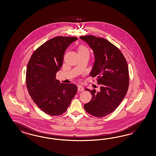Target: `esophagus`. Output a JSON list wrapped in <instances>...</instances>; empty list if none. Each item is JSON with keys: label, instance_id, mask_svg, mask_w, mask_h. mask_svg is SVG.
Wrapping results in <instances>:
<instances>
[{"label": "esophagus", "instance_id": "obj_1", "mask_svg": "<svg viewBox=\"0 0 156 156\" xmlns=\"http://www.w3.org/2000/svg\"><path fill=\"white\" fill-rule=\"evenodd\" d=\"M77 90L79 92H82L84 90V88L83 87H81V85H78L77 87Z\"/></svg>", "mask_w": 156, "mask_h": 156}]
</instances>
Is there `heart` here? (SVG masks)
<instances>
[{"label": "heart", "instance_id": "heart-1", "mask_svg": "<svg viewBox=\"0 0 156 156\" xmlns=\"http://www.w3.org/2000/svg\"><path fill=\"white\" fill-rule=\"evenodd\" d=\"M78 52H87L89 53V50L84 46V45H81L79 47L78 49Z\"/></svg>", "mask_w": 156, "mask_h": 156}]
</instances>
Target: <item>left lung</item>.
Returning <instances> with one entry per match:
<instances>
[{"label":"left lung","instance_id":"1","mask_svg":"<svg viewBox=\"0 0 156 156\" xmlns=\"http://www.w3.org/2000/svg\"><path fill=\"white\" fill-rule=\"evenodd\" d=\"M93 50L94 62L90 76L96 77L100 91L90 90L92 100L84 105L92 116L102 117L114 111L126 94L129 87L127 62L120 51L109 41L94 36H80Z\"/></svg>","mask_w":156,"mask_h":156}]
</instances>
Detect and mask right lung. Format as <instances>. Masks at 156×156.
<instances>
[{
  "label": "right lung",
  "mask_w": 156,
  "mask_h": 156,
  "mask_svg": "<svg viewBox=\"0 0 156 156\" xmlns=\"http://www.w3.org/2000/svg\"><path fill=\"white\" fill-rule=\"evenodd\" d=\"M77 40L75 37L58 36L46 41L32 55L27 65L26 84L34 102L51 116L66 112L77 88L56 79L68 47Z\"/></svg>",
  "instance_id": "obj_1"
}]
</instances>
